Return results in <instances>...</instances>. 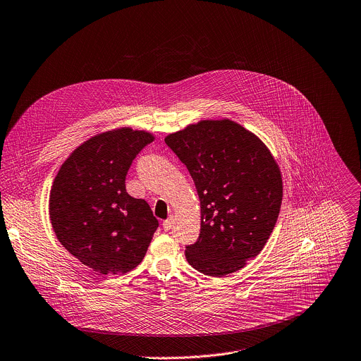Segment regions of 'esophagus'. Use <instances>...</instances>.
<instances>
[{"mask_svg":"<svg viewBox=\"0 0 361 361\" xmlns=\"http://www.w3.org/2000/svg\"><path fill=\"white\" fill-rule=\"evenodd\" d=\"M172 224H173V219H172V217L166 219V220L162 223V226H164V230H165V231H169V230L172 228Z\"/></svg>","mask_w":361,"mask_h":361,"instance_id":"esophagus-1","label":"esophagus"}]
</instances>
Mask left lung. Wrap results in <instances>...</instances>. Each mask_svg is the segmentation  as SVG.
<instances>
[{"mask_svg": "<svg viewBox=\"0 0 361 361\" xmlns=\"http://www.w3.org/2000/svg\"><path fill=\"white\" fill-rule=\"evenodd\" d=\"M166 145L186 165L200 200V234L186 247L202 274L224 276L257 257L282 203L278 164L264 142L230 120H203L169 134Z\"/></svg>", "mask_w": 361, "mask_h": 361, "instance_id": "1", "label": "left lung"}]
</instances>
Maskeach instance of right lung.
Masks as SVG:
<instances>
[{
    "label": "right lung",
    "mask_w": 361,
    "mask_h": 361,
    "mask_svg": "<svg viewBox=\"0 0 361 361\" xmlns=\"http://www.w3.org/2000/svg\"><path fill=\"white\" fill-rule=\"evenodd\" d=\"M152 141V134L127 127L94 135L72 152L54 180L49 216L55 234L99 274L135 268L159 226L149 204L126 190L133 161Z\"/></svg>",
    "instance_id": "1"
}]
</instances>
